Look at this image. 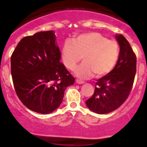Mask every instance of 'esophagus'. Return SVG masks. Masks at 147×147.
I'll return each instance as SVG.
<instances>
[{
	"label": "esophagus",
	"mask_w": 147,
	"mask_h": 147,
	"mask_svg": "<svg viewBox=\"0 0 147 147\" xmlns=\"http://www.w3.org/2000/svg\"><path fill=\"white\" fill-rule=\"evenodd\" d=\"M76 83L78 84H84V81L79 80V79H76Z\"/></svg>",
	"instance_id": "34e87169"
}]
</instances>
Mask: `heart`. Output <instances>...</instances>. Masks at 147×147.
<instances>
[{"label": "heart", "instance_id": "1", "mask_svg": "<svg viewBox=\"0 0 147 147\" xmlns=\"http://www.w3.org/2000/svg\"><path fill=\"white\" fill-rule=\"evenodd\" d=\"M65 66L73 70L83 56L84 61L75 69L81 79H90L105 75L113 69L119 56V46L115 40H109L98 32L79 34L67 40L61 49Z\"/></svg>", "mask_w": 147, "mask_h": 147}]
</instances>
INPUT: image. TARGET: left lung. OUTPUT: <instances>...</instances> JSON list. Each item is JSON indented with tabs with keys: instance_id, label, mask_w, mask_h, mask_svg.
Returning <instances> with one entry per match:
<instances>
[{
	"instance_id": "obj_1",
	"label": "left lung",
	"mask_w": 147,
	"mask_h": 147,
	"mask_svg": "<svg viewBox=\"0 0 147 147\" xmlns=\"http://www.w3.org/2000/svg\"><path fill=\"white\" fill-rule=\"evenodd\" d=\"M120 51L115 68L99 79L95 92L86 102L90 111L106 114L118 109L129 97L136 73V56L129 41L122 34L115 36Z\"/></svg>"
}]
</instances>
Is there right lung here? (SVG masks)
<instances>
[{
    "label": "right lung",
    "mask_w": 147,
    "mask_h": 147,
    "mask_svg": "<svg viewBox=\"0 0 147 147\" xmlns=\"http://www.w3.org/2000/svg\"><path fill=\"white\" fill-rule=\"evenodd\" d=\"M55 32H37L18 43L11 57V73L16 95L30 110L53 112L61 104L75 77L65 68Z\"/></svg>",
    "instance_id": "right-lung-1"
}]
</instances>
